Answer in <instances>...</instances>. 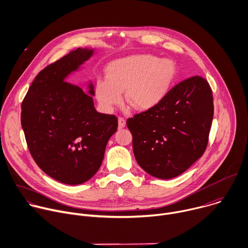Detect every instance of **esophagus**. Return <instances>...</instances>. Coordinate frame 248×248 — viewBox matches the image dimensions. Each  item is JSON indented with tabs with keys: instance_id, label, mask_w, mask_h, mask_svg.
Returning <instances> with one entry per match:
<instances>
[{
	"instance_id": "1",
	"label": "esophagus",
	"mask_w": 248,
	"mask_h": 248,
	"mask_svg": "<svg viewBox=\"0 0 248 248\" xmlns=\"http://www.w3.org/2000/svg\"><path fill=\"white\" fill-rule=\"evenodd\" d=\"M125 125H126V120L123 117H118V127L121 129V128H124Z\"/></svg>"
}]
</instances>
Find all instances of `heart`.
Instances as JSON below:
<instances>
[{"label": "heart", "mask_w": 248, "mask_h": 248, "mask_svg": "<svg viewBox=\"0 0 248 248\" xmlns=\"http://www.w3.org/2000/svg\"><path fill=\"white\" fill-rule=\"evenodd\" d=\"M107 79L97 80L95 95L102 107L110 111L125 103L140 111L157 107L169 93L177 76L173 61L154 55H133L111 62Z\"/></svg>", "instance_id": "obj_1"}]
</instances>
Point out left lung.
I'll return each instance as SVG.
<instances>
[{
  "instance_id": "obj_1",
  "label": "left lung",
  "mask_w": 248,
  "mask_h": 248,
  "mask_svg": "<svg viewBox=\"0 0 248 248\" xmlns=\"http://www.w3.org/2000/svg\"><path fill=\"white\" fill-rule=\"evenodd\" d=\"M213 114L207 80L196 75L178 83L157 107L126 121L138 164L159 179L181 175L204 154Z\"/></svg>"
}]
</instances>
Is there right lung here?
I'll return each instance as SVG.
<instances>
[{
  "label": "right lung",
  "instance_id": "obj_1",
  "mask_svg": "<svg viewBox=\"0 0 248 248\" xmlns=\"http://www.w3.org/2000/svg\"><path fill=\"white\" fill-rule=\"evenodd\" d=\"M93 53L77 48L48 64L32 82L21 106V126L34 161L67 185L83 184L97 172L118 127L115 115L95 110L92 83L87 93L64 82Z\"/></svg>",
  "mask_w": 248,
  "mask_h": 248
}]
</instances>
